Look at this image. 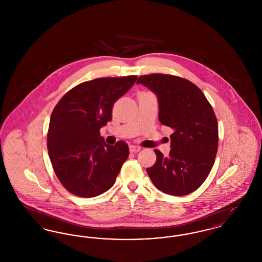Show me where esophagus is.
Wrapping results in <instances>:
<instances>
[{
    "label": "esophagus",
    "mask_w": 262,
    "mask_h": 262,
    "mask_svg": "<svg viewBox=\"0 0 262 262\" xmlns=\"http://www.w3.org/2000/svg\"><path fill=\"white\" fill-rule=\"evenodd\" d=\"M140 149H141V148H140L139 146H137V145H130V146H129V151H130V152H134V153L140 151Z\"/></svg>",
    "instance_id": "34e87169"
}]
</instances>
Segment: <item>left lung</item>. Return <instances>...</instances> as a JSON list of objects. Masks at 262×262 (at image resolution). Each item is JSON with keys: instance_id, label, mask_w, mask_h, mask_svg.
I'll list each match as a JSON object with an SVG mask.
<instances>
[{"instance_id": "8db88e82", "label": "left lung", "mask_w": 262, "mask_h": 262, "mask_svg": "<svg viewBox=\"0 0 262 262\" xmlns=\"http://www.w3.org/2000/svg\"><path fill=\"white\" fill-rule=\"evenodd\" d=\"M137 83L156 94L160 123L174 129L169 156L154 150L156 162L146 169L150 180L167 194L191 193L206 180L217 154L218 123L212 106L200 88L179 76L141 75Z\"/></svg>"}]
</instances>
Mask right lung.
I'll use <instances>...</instances> for the list:
<instances>
[{"mask_svg": "<svg viewBox=\"0 0 262 262\" xmlns=\"http://www.w3.org/2000/svg\"><path fill=\"white\" fill-rule=\"evenodd\" d=\"M137 75L101 77L68 91L51 115L47 147L55 174L64 188L80 198H94L115 184L129 150L100 137L112 120L114 103L125 94Z\"/></svg>", "mask_w": 262, "mask_h": 262, "instance_id": "add662e5", "label": "right lung"}]
</instances>
